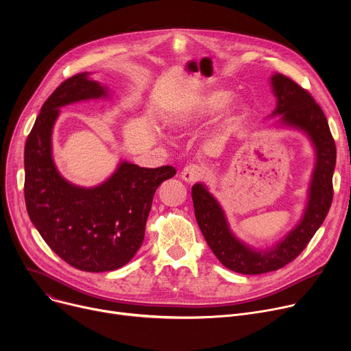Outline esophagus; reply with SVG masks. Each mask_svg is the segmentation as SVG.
I'll list each match as a JSON object with an SVG mask.
<instances>
[{"label": "esophagus", "mask_w": 351, "mask_h": 351, "mask_svg": "<svg viewBox=\"0 0 351 351\" xmlns=\"http://www.w3.org/2000/svg\"><path fill=\"white\" fill-rule=\"evenodd\" d=\"M180 176L188 183H195L205 176V169L199 165H188L183 168Z\"/></svg>", "instance_id": "obj_1"}]
</instances>
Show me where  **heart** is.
<instances>
[{"label": "heart", "instance_id": "1", "mask_svg": "<svg viewBox=\"0 0 351 351\" xmlns=\"http://www.w3.org/2000/svg\"><path fill=\"white\" fill-rule=\"evenodd\" d=\"M229 101V92L223 89H212L205 92L202 98L192 106V108H185V109H179L172 115H169L168 123L173 129H188L208 117L213 115L217 110L222 109ZM237 119V115L230 112L228 115V122L233 123Z\"/></svg>", "mask_w": 351, "mask_h": 351}]
</instances>
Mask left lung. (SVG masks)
<instances>
[{
	"mask_svg": "<svg viewBox=\"0 0 351 351\" xmlns=\"http://www.w3.org/2000/svg\"><path fill=\"white\" fill-rule=\"evenodd\" d=\"M270 84L278 99V106L270 117L282 115L280 123L300 129L316 149V166L308 188L307 206L299 225L271 249L254 250L232 233L223 209L205 185L196 183L192 188L196 222L209 247L225 267L242 274L273 271L296 259L324 222L333 200L336 145L324 112L308 90L289 77L274 73Z\"/></svg>",
	"mask_w": 351,
	"mask_h": 351,
	"instance_id": "1",
	"label": "left lung"
}]
</instances>
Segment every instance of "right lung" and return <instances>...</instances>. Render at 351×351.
Listing matches in <instances>:
<instances>
[{
    "instance_id": "add662e5",
    "label": "right lung",
    "mask_w": 351,
    "mask_h": 351,
    "mask_svg": "<svg viewBox=\"0 0 351 351\" xmlns=\"http://www.w3.org/2000/svg\"><path fill=\"white\" fill-rule=\"evenodd\" d=\"M106 97L108 88L86 72L64 81L44 102L24 152V195L32 225L62 261L92 273L119 269L132 259L158 186L176 173L173 166L151 169L121 162L95 188L75 186L60 175L51 143L60 108Z\"/></svg>"
}]
</instances>
